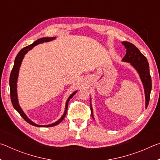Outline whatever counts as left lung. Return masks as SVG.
<instances>
[{
    "mask_svg": "<svg viewBox=\"0 0 160 160\" xmlns=\"http://www.w3.org/2000/svg\"><path fill=\"white\" fill-rule=\"evenodd\" d=\"M122 44L126 48V54L123 58V61L130 63L137 70L142 82L145 94V107L147 108L150 101V96L152 90V80L150 75L149 63L145 56L140 52L135 45L128 42H123ZM90 109L92 116L94 118L93 111L90 100Z\"/></svg>",
    "mask_w": 160,
    "mask_h": 160,
    "instance_id": "left-lung-1",
    "label": "left lung"
}]
</instances>
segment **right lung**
<instances>
[{"mask_svg":"<svg viewBox=\"0 0 160 160\" xmlns=\"http://www.w3.org/2000/svg\"><path fill=\"white\" fill-rule=\"evenodd\" d=\"M56 37H43L41 38V39H37V41H35L33 44H32L31 45H29L28 47H26L25 48H23L22 49H21L20 51V52L18 53L17 56L15 59V62H14V66H13V68L12 69L11 73H10V80H9V83H10V99H11V102L12 104L13 107L15 108V109L17 110V112L20 113V116L22 117L25 120L28 122V123L31 124L32 126H37V127H52L54 126L58 125V123H60L63 120L65 116H66V113H67V111H68V102L70 101V99L72 98V97L74 96V94L77 92V91L74 92L73 93L71 94L68 97V99H67L66 101V109H65V112L63 115L61 116V118L59 119L58 121H56L55 123L49 124V125H38V124H36L29 119L27 115L25 114L22 109H21V107H20L18 103V94H17V81H18V74H19V70H20V67L21 66L22 61L24 56H25V54L28 52L29 50H31L32 48L37 44H41V43H44V42H48L50 41H52Z\"/></svg>","mask_w":160,"mask_h":160,"instance_id":"1","label":"right lung"}]
</instances>
